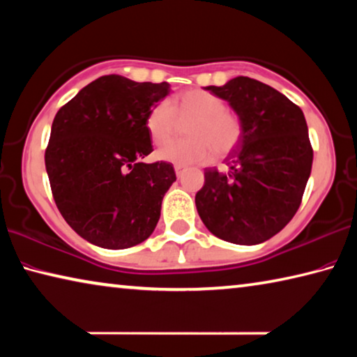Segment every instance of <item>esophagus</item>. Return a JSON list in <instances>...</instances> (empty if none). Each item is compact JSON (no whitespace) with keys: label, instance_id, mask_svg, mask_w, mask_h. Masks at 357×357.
Here are the masks:
<instances>
[{"label":"esophagus","instance_id":"34e87169","mask_svg":"<svg viewBox=\"0 0 357 357\" xmlns=\"http://www.w3.org/2000/svg\"><path fill=\"white\" fill-rule=\"evenodd\" d=\"M184 172V165H174V173H176V176H181Z\"/></svg>","mask_w":357,"mask_h":357}]
</instances>
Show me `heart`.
I'll return each mask as SVG.
<instances>
[{
  "label": "heart",
  "instance_id": "1",
  "mask_svg": "<svg viewBox=\"0 0 357 357\" xmlns=\"http://www.w3.org/2000/svg\"><path fill=\"white\" fill-rule=\"evenodd\" d=\"M189 138L173 142L157 151L160 160L176 165L208 164L214 155H227L238 146L243 138V123L236 113L229 112L219 96L189 89L179 93L170 102H159L144 119L148 135L155 146H164L187 123Z\"/></svg>",
  "mask_w": 357,
  "mask_h": 357
}]
</instances>
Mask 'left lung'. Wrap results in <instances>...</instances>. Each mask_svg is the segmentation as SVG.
I'll use <instances>...</instances> for the list:
<instances>
[{
	"mask_svg": "<svg viewBox=\"0 0 357 357\" xmlns=\"http://www.w3.org/2000/svg\"><path fill=\"white\" fill-rule=\"evenodd\" d=\"M243 123V138L227 157L228 172L204 170L197 211L214 236L253 245L273 238L293 219L312 172L313 149L301 108L249 77L206 86Z\"/></svg>",
	"mask_w": 357,
	"mask_h": 357,
	"instance_id": "left-lung-1",
	"label": "left lung"
}]
</instances>
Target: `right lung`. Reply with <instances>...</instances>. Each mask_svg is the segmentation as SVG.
<instances>
[{
	"instance_id": "1",
	"label": "right lung",
	"mask_w": 357,
	"mask_h": 357,
	"mask_svg": "<svg viewBox=\"0 0 357 357\" xmlns=\"http://www.w3.org/2000/svg\"><path fill=\"white\" fill-rule=\"evenodd\" d=\"M170 84L104 75L59 108L45 149L53 198L70 228L104 249L151 236L176 181L168 162H142L153 144L144 119Z\"/></svg>"
}]
</instances>
